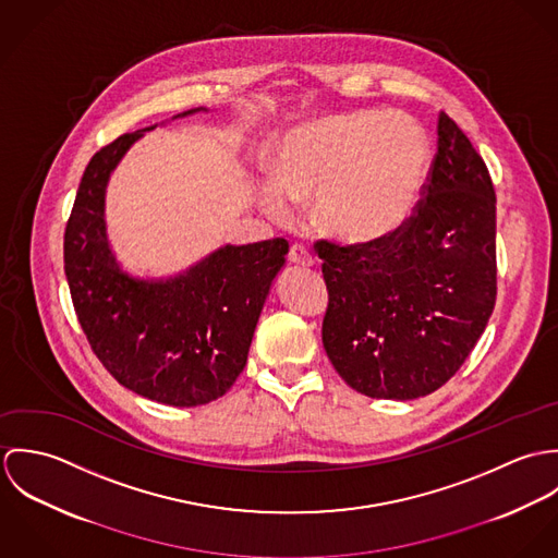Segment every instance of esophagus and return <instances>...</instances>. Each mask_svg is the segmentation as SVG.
Segmentation results:
<instances>
[{
  "instance_id": "esophagus-1",
  "label": "esophagus",
  "mask_w": 558,
  "mask_h": 558,
  "mask_svg": "<svg viewBox=\"0 0 558 558\" xmlns=\"http://www.w3.org/2000/svg\"><path fill=\"white\" fill-rule=\"evenodd\" d=\"M288 259H290V264H294L299 268H312L314 266V257L303 244H292V248L288 253Z\"/></svg>"
}]
</instances>
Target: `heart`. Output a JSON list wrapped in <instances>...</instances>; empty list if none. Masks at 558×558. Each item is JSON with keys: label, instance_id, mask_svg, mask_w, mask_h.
Here are the masks:
<instances>
[{"label": "heart", "instance_id": "heart-1", "mask_svg": "<svg viewBox=\"0 0 558 558\" xmlns=\"http://www.w3.org/2000/svg\"><path fill=\"white\" fill-rule=\"evenodd\" d=\"M432 167L425 126L387 109L328 113L290 129L275 148L272 178L257 189L277 219L288 199L314 197V221L339 242L389 239L410 221Z\"/></svg>", "mask_w": 558, "mask_h": 558}]
</instances>
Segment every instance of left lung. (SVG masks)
Instances as JSON below:
<instances>
[{
  "label": "left lung",
  "instance_id": "1",
  "mask_svg": "<svg viewBox=\"0 0 558 558\" xmlns=\"http://www.w3.org/2000/svg\"><path fill=\"white\" fill-rule=\"evenodd\" d=\"M425 199L389 239L316 242L328 310L322 343L337 374L374 399L423 398L469 359L496 301V195L462 129L438 118Z\"/></svg>",
  "mask_w": 558,
  "mask_h": 558
}]
</instances>
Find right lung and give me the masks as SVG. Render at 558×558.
I'll list each match as a JSON object with an SVG mask.
<instances>
[{"label":"right lung","instance_id":"obj_1","mask_svg":"<svg viewBox=\"0 0 558 558\" xmlns=\"http://www.w3.org/2000/svg\"><path fill=\"white\" fill-rule=\"evenodd\" d=\"M199 111L208 109L171 120ZM155 126L118 137L87 162L64 234V270L81 328L107 372L142 398L193 408L236 383L290 244H226L171 277L126 270L107 234V184Z\"/></svg>","mask_w":558,"mask_h":558}]
</instances>
